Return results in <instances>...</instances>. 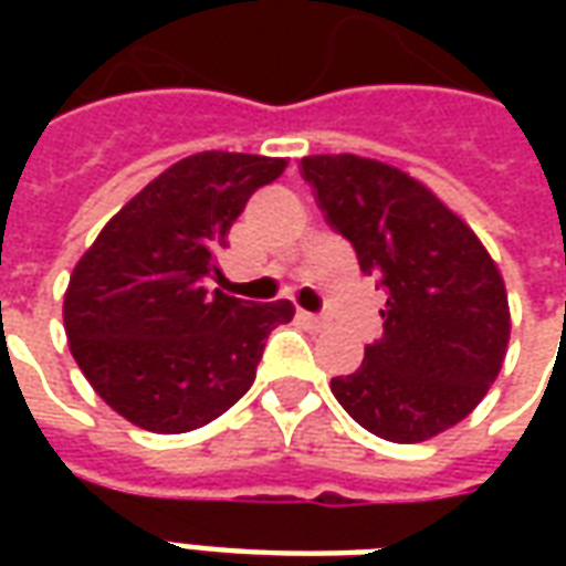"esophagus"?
I'll list each match as a JSON object with an SVG mask.
<instances>
[{"label":"esophagus","instance_id":"obj_1","mask_svg":"<svg viewBox=\"0 0 566 566\" xmlns=\"http://www.w3.org/2000/svg\"><path fill=\"white\" fill-rule=\"evenodd\" d=\"M300 318L306 321L308 327H315V331H321V327H327V318H324V315H312V312H300Z\"/></svg>","mask_w":566,"mask_h":566}]
</instances>
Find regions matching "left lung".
<instances>
[{
  "mask_svg": "<svg viewBox=\"0 0 566 566\" xmlns=\"http://www.w3.org/2000/svg\"><path fill=\"white\" fill-rule=\"evenodd\" d=\"M303 175L360 272L388 291L381 339L331 381L333 397L388 442L433 439L482 403L503 367L512 324L497 263L461 214L391 163L312 154Z\"/></svg>",
  "mask_w": 566,
  "mask_h": 566,
  "instance_id": "left-lung-1",
  "label": "left lung"
}]
</instances>
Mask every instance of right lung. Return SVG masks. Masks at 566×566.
<instances>
[{
  "instance_id": "obj_1",
  "label": "right lung",
  "mask_w": 566,
  "mask_h": 566,
  "mask_svg": "<svg viewBox=\"0 0 566 566\" xmlns=\"http://www.w3.org/2000/svg\"><path fill=\"white\" fill-rule=\"evenodd\" d=\"M284 157L199 150L163 169L105 223L72 270L63 324L93 391L150 433H187L254 385L263 345L294 318L287 300L211 294L227 233Z\"/></svg>"
}]
</instances>
